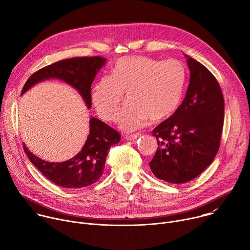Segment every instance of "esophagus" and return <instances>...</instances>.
Returning a JSON list of instances; mask_svg holds the SVG:
<instances>
[{
  "mask_svg": "<svg viewBox=\"0 0 250 250\" xmlns=\"http://www.w3.org/2000/svg\"><path fill=\"white\" fill-rule=\"evenodd\" d=\"M141 134L140 133H132V134H128V135H125V139L126 140H133V139H136L137 137H139Z\"/></svg>",
  "mask_w": 250,
  "mask_h": 250,
  "instance_id": "1",
  "label": "esophagus"
}]
</instances>
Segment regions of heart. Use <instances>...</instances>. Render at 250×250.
<instances>
[{
  "label": "heart",
  "instance_id": "b5f03b06",
  "mask_svg": "<svg viewBox=\"0 0 250 250\" xmlns=\"http://www.w3.org/2000/svg\"><path fill=\"white\" fill-rule=\"evenodd\" d=\"M187 83V70L176 59L157 60L146 56L118 59L110 75L102 76L92 90V104L104 121L116 119L125 91L126 103L118 116L125 130H133L147 120L160 122L180 105Z\"/></svg>",
  "mask_w": 250,
  "mask_h": 250
}]
</instances>
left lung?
I'll use <instances>...</instances> for the list:
<instances>
[{
    "mask_svg": "<svg viewBox=\"0 0 250 250\" xmlns=\"http://www.w3.org/2000/svg\"><path fill=\"white\" fill-rule=\"evenodd\" d=\"M187 57L191 75L186 97L152 131L158 147L150 169L158 179L174 184L195 179L215 159L225 118L218 80L203 64Z\"/></svg>",
    "mask_w": 250,
    "mask_h": 250,
    "instance_id": "obj_1",
    "label": "left lung"
}]
</instances>
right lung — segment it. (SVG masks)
Wrapping results in <instances>:
<instances>
[{
	"label": "right lung",
	"mask_w": 250,
	"mask_h": 250,
	"mask_svg": "<svg viewBox=\"0 0 250 250\" xmlns=\"http://www.w3.org/2000/svg\"><path fill=\"white\" fill-rule=\"evenodd\" d=\"M102 56L73 57L57 61L34 72L25 82L21 94L38 82L58 78L76 88L91 108V85L98 71L104 66ZM121 140V133L104 122L92 118L90 133L82 150L67 161L54 163L34 156L23 145V150L30 162L48 180L66 189H80L96 183L104 173L105 157L111 147Z\"/></svg>",
	"instance_id": "1"
}]
</instances>
